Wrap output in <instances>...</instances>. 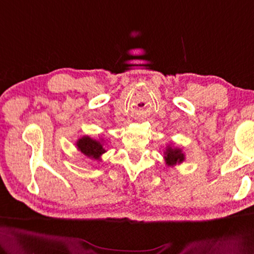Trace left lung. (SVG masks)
Wrapping results in <instances>:
<instances>
[{
  "instance_id": "8db88e82",
  "label": "left lung",
  "mask_w": 254,
  "mask_h": 254,
  "mask_svg": "<svg viewBox=\"0 0 254 254\" xmlns=\"http://www.w3.org/2000/svg\"><path fill=\"white\" fill-rule=\"evenodd\" d=\"M165 161L167 166H176L184 162L185 160V155H184L183 150L180 148H172L171 145H167L165 151Z\"/></svg>"
}]
</instances>
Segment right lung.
Returning a JSON list of instances; mask_svg holds the SVG:
<instances>
[{
	"instance_id": "obj_1",
	"label": "right lung",
	"mask_w": 254,
	"mask_h": 254,
	"mask_svg": "<svg viewBox=\"0 0 254 254\" xmlns=\"http://www.w3.org/2000/svg\"><path fill=\"white\" fill-rule=\"evenodd\" d=\"M76 147L83 155L94 160L100 159L101 155L106 151L104 148L103 139H99L98 141V139L90 138L89 136H83L78 138L76 142Z\"/></svg>"
}]
</instances>
